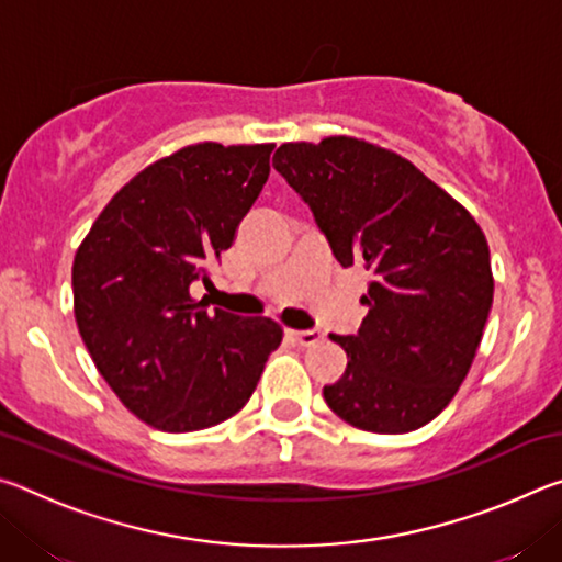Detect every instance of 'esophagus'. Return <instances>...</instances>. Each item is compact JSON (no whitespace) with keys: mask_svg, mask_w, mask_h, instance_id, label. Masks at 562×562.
Masks as SVG:
<instances>
[{"mask_svg":"<svg viewBox=\"0 0 562 562\" xmlns=\"http://www.w3.org/2000/svg\"><path fill=\"white\" fill-rule=\"evenodd\" d=\"M290 337L297 341L300 347H312L322 339V331L319 329H290Z\"/></svg>","mask_w":562,"mask_h":562,"instance_id":"esophagus-1","label":"esophagus"}]
</instances>
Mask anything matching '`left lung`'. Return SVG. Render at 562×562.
I'll return each instance as SVG.
<instances>
[{"label": "left lung", "mask_w": 562, "mask_h": 562, "mask_svg": "<svg viewBox=\"0 0 562 562\" xmlns=\"http://www.w3.org/2000/svg\"><path fill=\"white\" fill-rule=\"evenodd\" d=\"M272 166L312 207L341 268H367L357 335H329L347 369L325 402L361 431L406 434L459 392L493 302L486 235L412 160L364 138L282 144Z\"/></svg>", "instance_id": "8db88e82"}]
</instances>
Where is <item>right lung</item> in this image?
I'll return each instance as SVG.
<instances>
[{
	"instance_id": "right-lung-1",
	"label": "right lung",
	"mask_w": 562,
	"mask_h": 562,
	"mask_svg": "<svg viewBox=\"0 0 562 562\" xmlns=\"http://www.w3.org/2000/svg\"><path fill=\"white\" fill-rule=\"evenodd\" d=\"M274 144L205 140L133 176L74 258V317L123 406L158 431H201L252 396L282 327L190 297L233 245L270 176Z\"/></svg>"
}]
</instances>
